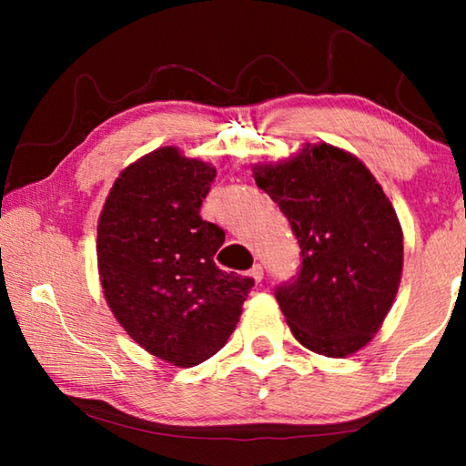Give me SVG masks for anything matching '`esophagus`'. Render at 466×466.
Wrapping results in <instances>:
<instances>
[{"label": "esophagus", "mask_w": 466, "mask_h": 466, "mask_svg": "<svg viewBox=\"0 0 466 466\" xmlns=\"http://www.w3.org/2000/svg\"><path fill=\"white\" fill-rule=\"evenodd\" d=\"M248 275H250V278H252V279H255V281L258 283V281H261V279H263V267L257 263V265H255V267H252V269L248 271Z\"/></svg>", "instance_id": "1"}]
</instances>
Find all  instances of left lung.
Here are the masks:
<instances>
[{
    "label": "left lung",
    "mask_w": 466,
    "mask_h": 466,
    "mask_svg": "<svg viewBox=\"0 0 466 466\" xmlns=\"http://www.w3.org/2000/svg\"><path fill=\"white\" fill-rule=\"evenodd\" d=\"M255 180L299 244V271L275 288L291 333L320 356H351L382 327L400 283L392 203L356 156L329 144L255 167Z\"/></svg>",
    "instance_id": "obj_1"
}]
</instances>
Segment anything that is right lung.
<instances>
[{"mask_svg":"<svg viewBox=\"0 0 466 466\" xmlns=\"http://www.w3.org/2000/svg\"><path fill=\"white\" fill-rule=\"evenodd\" d=\"M216 168L160 147L121 172L98 219V273L133 341L178 368L209 360L240 320L252 278L214 263L219 226L199 216Z\"/></svg>","mask_w":466,"mask_h":466,"instance_id":"1","label":"right lung"}]
</instances>
